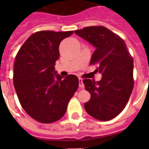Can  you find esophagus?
Listing matches in <instances>:
<instances>
[{
	"instance_id": "obj_1",
	"label": "esophagus",
	"mask_w": 149,
	"mask_h": 149,
	"mask_svg": "<svg viewBox=\"0 0 149 149\" xmlns=\"http://www.w3.org/2000/svg\"><path fill=\"white\" fill-rule=\"evenodd\" d=\"M79 87H81V89L84 88V84L83 83V80L81 78H79Z\"/></svg>"
}]
</instances>
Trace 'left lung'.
Segmentation results:
<instances>
[{
	"label": "left lung",
	"instance_id": "left-lung-1",
	"mask_svg": "<svg viewBox=\"0 0 149 149\" xmlns=\"http://www.w3.org/2000/svg\"><path fill=\"white\" fill-rule=\"evenodd\" d=\"M74 33L95 48L90 65L96 64L102 74L98 82L83 81L91 95L85 110L98 120H110L123 110L132 93L134 60L125 41L106 27H84Z\"/></svg>",
	"mask_w": 149,
	"mask_h": 149
}]
</instances>
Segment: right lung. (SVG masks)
Returning <instances> with one entry per match:
<instances>
[{"label": "right lung", "instance_id": "right-lung-1", "mask_svg": "<svg viewBox=\"0 0 149 149\" xmlns=\"http://www.w3.org/2000/svg\"><path fill=\"white\" fill-rule=\"evenodd\" d=\"M74 31H39L31 35L18 51L13 84L21 105L33 119L51 123L64 116L68 101L77 91V76L65 77L55 70L59 46Z\"/></svg>", "mask_w": 149, "mask_h": 149}]
</instances>
